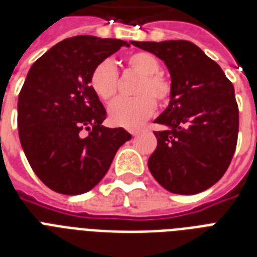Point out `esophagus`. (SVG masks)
<instances>
[{
  "instance_id": "esophagus-1",
  "label": "esophagus",
  "mask_w": 257,
  "mask_h": 257,
  "mask_svg": "<svg viewBox=\"0 0 257 257\" xmlns=\"http://www.w3.org/2000/svg\"><path fill=\"white\" fill-rule=\"evenodd\" d=\"M140 132H141V129H132V131H131V135H132V136H137Z\"/></svg>"
}]
</instances>
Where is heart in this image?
Masks as SVG:
<instances>
[{
  "instance_id": "1",
  "label": "heart",
  "mask_w": 257,
  "mask_h": 257,
  "mask_svg": "<svg viewBox=\"0 0 257 257\" xmlns=\"http://www.w3.org/2000/svg\"><path fill=\"white\" fill-rule=\"evenodd\" d=\"M126 68L140 76L132 98L120 97L109 105V121L116 126L133 128L148 117L156 109V102L164 106L171 101L173 94L172 80L164 73L159 72L160 61L155 54L149 52H136L125 60ZM118 76L110 61L105 60L93 68L89 76V85L98 98L108 101L117 92ZM157 101H155L154 100Z\"/></svg>"
}]
</instances>
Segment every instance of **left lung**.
<instances>
[{"mask_svg":"<svg viewBox=\"0 0 257 257\" xmlns=\"http://www.w3.org/2000/svg\"><path fill=\"white\" fill-rule=\"evenodd\" d=\"M131 44L164 61L173 94L155 122L157 148L148 167L167 191L195 195L216 184L237 144L239 106L232 82L199 46L185 40Z\"/></svg>","mask_w":257,"mask_h":257,"instance_id":"1","label":"left lung"}]
</instances>
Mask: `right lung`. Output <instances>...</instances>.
<instances>
[{"instance_id": "right-lung-1", "label": "right lung", "mask_w": 257, "mask_h": 257, "mask_svg": "<svg viewBox=\"0 0 257 257\" xmlns=\"http://www.w3.org/2000/svg\"><path fill=\"white\" fill-rule=\"evenodd\" d=\"M126 41L76 36L58 42L30 68L18 94L22 149L38 179L62 195H81L108 172L117 149L132 139L105 128L104 105L89 85L93 68ZM88 130V137L82 132Z\"/></svg>"}]
</instances>
